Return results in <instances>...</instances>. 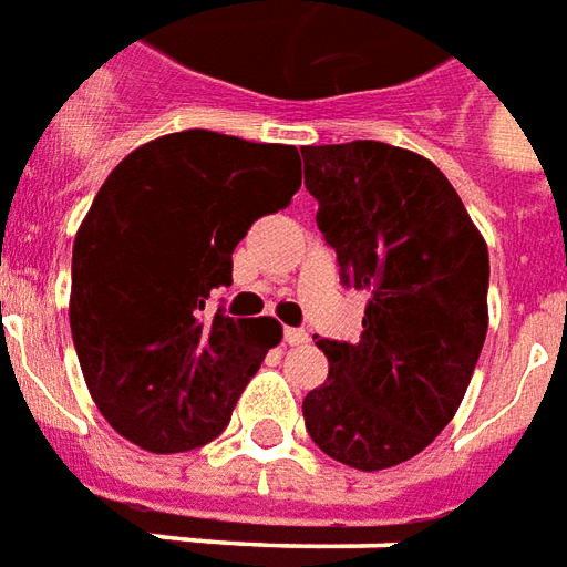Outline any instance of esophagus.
Here are the masks:
<instances>
[{
    "mask_svg": "<svg viewBox=\"0 0 567 567\" xmlns=\"http://www.w3.org/2000/svg\"><path fill=\"white\" fill-rule=\"evenodd\" d=\"M285 344H291V348L307 344V332L303 329H285Z\"/></svg>",
    "mask_w": 567,
    "mask_h": 567,
    "instance_id": "1",
    "label": "esophagus"
}]
</instances>
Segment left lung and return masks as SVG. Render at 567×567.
<instances>
[{
  "instance_id": "1",
  "label": "left lung",
  "mask_w": 567,
  "mask_h": 567,
  "mask_svg": "<svg viewBox=\"0 0 567 567\" xmlns=\"http://www.w3.org/2000/svg\"><path fill=\"white\" fill-rule=\"evenodd\" d=\"M300 154L341 282L369 295L357 344L316 341L329 379L303 396V422L326 456L379 472L460 410L487 334L491 257L429 157L372 138Z\"/></svg>"
}]
</instances>
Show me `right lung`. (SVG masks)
Here are the masks:
<instances>
[{
	"label": "right lung",
	"mask_w": 567,
	"mask_h": 567,
	"mask_svg": "<svg viewBox=\"0 0 567 567\" xmlns=\"http://www.w3.org/2000/svg\"><path fill=\"white\" fill-rule=\"evenodd\" d=\"M300 188L295 145L183 130L130 152L73 238L71 334L107 425L148 453H186L229 425L282 341L276 319L204 313L233 285L254 219Z\"/></svg>",
	"instance_id": "add662e5"
}]
</instances>
